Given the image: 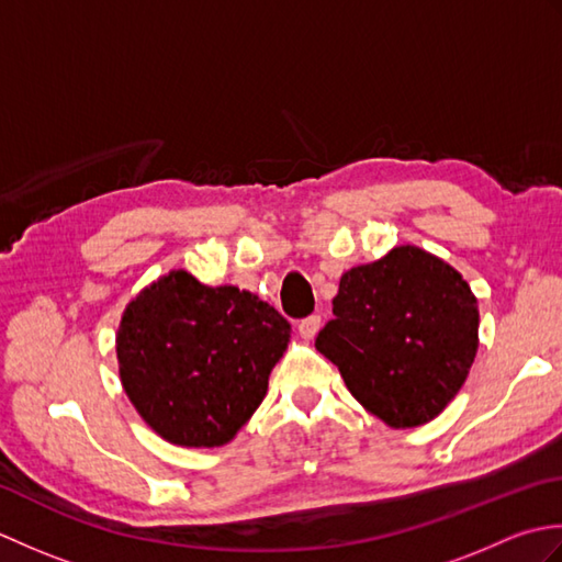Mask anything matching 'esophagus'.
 <instances>
[{
	"instance_id": "34e87169",
	"label": "esophagus",
	"mask_w": 562,
	"mask_h": 562,
	"mask_svg": "<svg viewBox=\"0 0 562 562\" xmlns=\"http://www.w3.org/2000/svg\"><path fill=\"white\" fill-rule=\"evenodd\" d=\"M318 328H321V316H316V314H314V316H306V318L300 321V336H302L304 340H314Z\"/></svg>"
}]
</instances>
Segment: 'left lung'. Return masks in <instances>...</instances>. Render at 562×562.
Wrapping results in <instances>:
<instances>
[{
  "instance_id": "obj_1",
  "label": "left lung",
  "mask_w": 562,
  "mask_h": 562,
  "mask_svg": "<svg viewBox=\"0 0 562 562\" xmlns=\"http://www.w3.org/2000/svg\"><path fill=\"white\" fill-rule=\"evenodd\" d=\"M316 350L391 427L425 425L463 386L479 350V304L461 274L417 246L340 278Z\"/></svg>"
}]
</instances>
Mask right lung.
Wrapping results in <instances>:
<instances>
[{"instance_id":"1","label":"right lung","mask_w":562,"mask_h":562,"mask_svg":"<svg viewBox=\"0 0 562 562\" xmlns=\"http://www.w3.org/2000/svg\"><path fill=\"white\" fill-rule=\"evenodd\" d=\"M288 342L290 321L256 294L173 270L127 304L115 350L125 393L154 432L222 447L266 398Z\"/></svg>"}]
</instances>
